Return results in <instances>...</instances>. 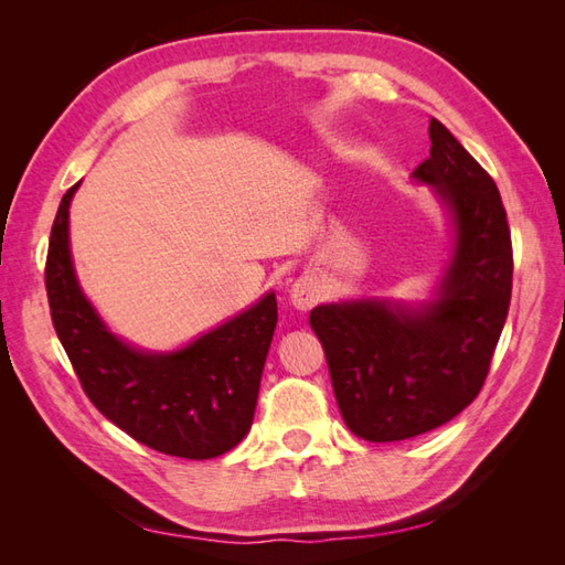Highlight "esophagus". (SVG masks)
I'll return each mask as SVG.
<instances>
[{
    "label": "esophagus",
    "mask_w": 565,
    "mask_h": 565,
    "mask_svg": "<svg viewBox=\"0 0 565 565\" xmlns=\"http://www.w3.org/2000/svg\"><path fill=\"white\" fill-rule=\"evenodd\" d=\"M322 298L320 291V284L316 279H310V276H301V279H296L291 286V303L298 310H310Z\"/></svg>",
    "instance_id": "1"
}]
</instances>
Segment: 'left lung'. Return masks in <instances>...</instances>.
I'll use <instances>...</instances> for the list:
<instances>
[{
    "label": "left lung",
    "instance_id": "obj_1",
    "mask_svg": "<svg viewBox=\"0 0 565 565\" xmlns=\"http://www.w3.org/2000/svg\"><path fill=\"white\" fill-rule=\"evenodd\" d=\"M417 182L437 186L456 252L435 303L417 310L352 301L310 310L344 425L366 441H401L447 425L481 393L508 320L512 239L500 191L437 118Z\"/></svg>",
    "mask_w": 565,
    "mask_h": 565
}]
</instances>
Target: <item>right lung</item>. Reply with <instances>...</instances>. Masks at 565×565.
<instances>
[{
	"label": "right lung",
	"mask_w": 565,
	"mask_h": 565,
	"mask_svg": "<svg viewBox=\"0 0 565 565\" xmlns=\"http://www.w3.org/2000/svg\"><path fill=\"white\" fill-rule=\"evenodd\" d=\"M55 213L45 257L53 328L82 391L116 427L146 447L213 459L231 451L252 427L262 369L276 328V296L174 354H146L116 340L94 313L72 271L67 215L75 189Z\"/></svg>",
	"instance_id": "obj_1"
}]
</instances>
